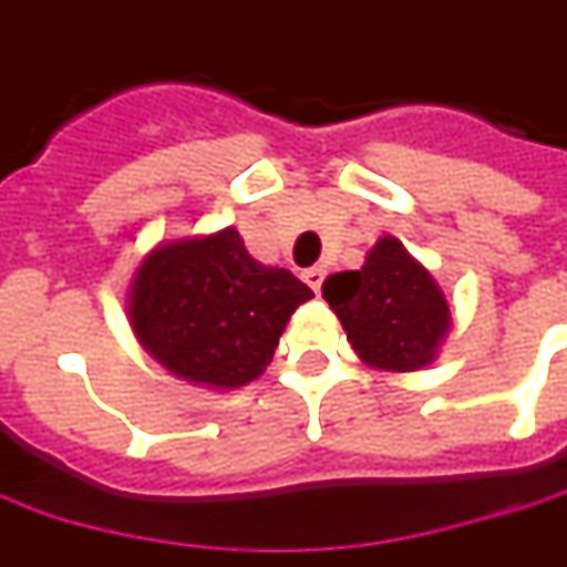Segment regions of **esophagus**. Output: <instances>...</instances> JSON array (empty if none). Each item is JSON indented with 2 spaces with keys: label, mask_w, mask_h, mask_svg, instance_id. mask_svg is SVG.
Instances as JSON below:
<instances>
[{
  "label": "esophagus",
  "mask_w": 567,
  "mask_h": 567,
  "mask_svg": "<svg viewBox=\"0 0 567 567\" xmlns=\"http://www.w3.org/2000/svg\"><path fill=\"white\" fill-rule=\"evenodd\" d=\"M302 277H306V284L311 287V290L321 292L323 277H327V268H323V265H315V268H306V271H302Z\"/></svg>",
  "instance_id": "obj_1"
}]
</instances>
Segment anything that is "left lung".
<instances>
[{
    "label": "left lung",
    "instance_id": "left-lung-1",
    "mask_svg": "<svg viewBox=\"0 0 567 567\" xmlns=\"http://www.w3.org/2000/svg\"><path fill=\"white\" fill-rule=\"evenodd\" d=\"M323 299L349 333L351 349L380 370L425 367L451 327L435 280L395 237H382L361 271L327 277Z\"/></svg>",
    "mask_w": 567,
    "mask_h": 567
}]
</instances>
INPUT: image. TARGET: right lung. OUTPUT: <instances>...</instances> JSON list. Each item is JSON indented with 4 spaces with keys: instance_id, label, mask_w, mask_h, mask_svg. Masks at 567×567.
Segmentation results:
<instances>
[{
    "instance_id": "right-lung-1",
    "label": "right lung",
    "mask_w": 567,
    "mask_h": 567,
    "mask_svg": "<svg viewBox=\"0 0 567 567\" xmlns=\"http://www.w3.org/2000/svg\"><path fill=\"white\" fill-rule=\"evenodd\" d=\"M315 292L265 268L234 228L154 249L132 284V327L175 377L213 389L256 380L296 308Z\"/></svg>"
}]
</instances>
